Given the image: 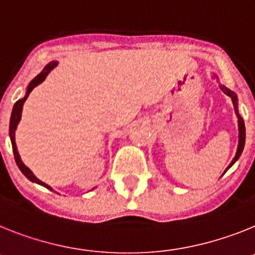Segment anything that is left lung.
Masks as SVG:
<instances>
[{"mask_svg": "<svg viewBox=\"0 0 255 255\" xmlns=\"http://www.w3.org/2000/svg\"><path fill=\"white\" fill-rule=\"evenodd\" d=\"M216 77V75H214ZM220 88L221 90L225 92L227 96L231 97L232 100V104H234L235 106V113H236V115H238V125H239V143H238V150H236V154H235V158L232 159V161L229 164V167L226 168L225 172H227V170L230 169V168L232 167V165L236 163V160H238L239 158H240L241 152H243V150H244V145H245V125H244V119L241 118V115L239 114V110H238V96H236V94H235L234 91L229 90L227 87H225V86H221L220 85Z\"/></svg>", "mask_w": 255, "mask_h": 255, "instance_id": "left-lung-1", "label": "left lung"}]
</instances>
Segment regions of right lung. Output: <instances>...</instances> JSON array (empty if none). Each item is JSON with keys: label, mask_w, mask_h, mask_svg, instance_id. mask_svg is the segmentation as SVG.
<instances>
[{"label": "right lung", "mask_w": 255, "mask_h": 255, "mask_svg": "<svg viewBox=\"0 0 255 255\" xmlns=\"http://www.w3.org/2000/svg\"><path fill=\"white\" fill-rule=\"evenodd\" d=\"M56 65H57V61H51V63H48L47 65L43 68V70H42V72L39 73V74L37 75L34 79H32V81H30V83L28 85V87H26L25 96L15 103L14 108H12V113H11V118H10V140H11V145H12V151H14L15 161H16L17 167H19V169L23 172V174L26 177V178H28V180L32 181V182H34V183H38V185L43 186V187H46V189H48V190H52V187H51V186H48L47 183L42 182L41 180H38V178H37V177L33 174L32 170L26 167V165L23 163V160L20 159V155H19V151H17V147H16V142H15V130H16L17 125H19V122H20V119H21L23 105H24V103H25L26 99H28V96H29V94L33 91V88L37 87V86L41 85L42 82L45 81L46 77L48 75V73L54 69ZM52 191H54V190H52Z\"/></svg>", "instance_id": "add662e5"}]
</instances>
